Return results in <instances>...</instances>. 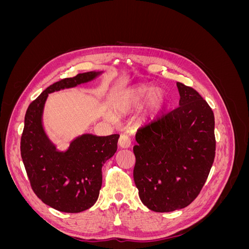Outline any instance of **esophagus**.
Segmentation results:
<instances>
[{
    "label": "esophagus",
    "instance_id": "34e87169",
    "mask_svg": "<svg viewBox=\"0 0 249 249\" xmlns=\"http://www.w3.org/2000/svg\"><path fill=\"white\" fill-rule=\"evenodd\" d=\"M118 145L122 148H127L131 146V140L126 136V135H120L118 139Z\"/></svg>",
    "mask_w": 249,
    "mask_h": 249
}]
</instances>
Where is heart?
I'll return each mask as SVG.
<instances>
[{
  "mask_svg": "<svg viewBox=\"0 0 249 249\" xmlns=\"http://www.w3.org/2000/svg\"><path fill=\"white\" fill-rule=\"evenodd\" d=\"M141 115L144 119H155L161 115L165 108L167 107L168 96L162 89H155L150 91L147 86H138L126 90L120 94L114 104V110L119 115H125L138 109L145 100ZM106 119L113 122L115 120V115L111 112L106 113Z\"/></svg>",
  "mask_w": 249,
  "mask_h": 249,
  "instance_id": "b5f03b06",
  "label": "heart"
}]
</instances>
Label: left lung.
<instances>
[{"label":"left lung","mask_w":249,"mask_h":249,"mask_svg":"<svg viewBox=\"0 0 249 249\" xmlns=\"http://www.w3.org/2000/svg\"><path fill=\"white\" fill-rule=\"evenodd\" d=\"M178 107L136 133L134 180L143 205L154 212L183 209L197 197L212 167L214 113L192 87L177 83Z\"/></svg>","instance_id":"8db88e82"}]
</instances>
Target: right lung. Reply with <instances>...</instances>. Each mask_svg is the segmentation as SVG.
Returning a JSON list of instances; mask_svg holds the SVG:
<instances>
[{
    "mask_svg": "<svg viewBox=\"0 0 249 249\" xmlns=\"http://www.w3.org/2000/svg\"><path fill=\"white\" fill-rule=\"evenodd\" d=\"M102 71H88L60 80L29 105L20 139V155L32 190L46 205L60 212L80 213L91 208L102 187V167L117 149L118 134H84L59 152L42 126V112L49 93L76 87Z\"/></svg>",
    "mask_w": 249,
    "mask_h": 249,
    "instance_id": "right-lung-1",
    "label": "right lung"
}]
</instances>
